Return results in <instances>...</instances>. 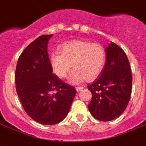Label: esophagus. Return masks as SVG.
<instances>
[{
    "label": "esophagus",
    "mask_w": 146,
    "mask_h": 146,
    "mask_svg": "<svg viewBox=\"0 0 146 146\" xmlns=\"http://www.w3.org/2000/svg\"><path fill=\"white\" fill-rule=\"evenodd\" d=\"M84 88L82 87V86H80V87H76V92H80V91H82V90Z\"/></svg>",
    "instance_id": "obj_1"
}]
</instances>
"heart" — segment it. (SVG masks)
<instances>
[{
  "instance_id": "obj_1",
  "label": "heart",
  "mask_w": 146,
  "mask_h": 146,
  "mask_svg": "<svg viewBox=\"0 0 146 146\" xmlns=\"http://www.w3.org/2000/svg\"><path fill=\"white\" fill-rule=\"evenodd\" d=\"M106 60V51L102 45L84 40H73L60 47V52L50 55V63L54 73L64 79L71 70L72 83H79L86 79L93 80L99 76Z\"/></svg>"
}]
</instances>
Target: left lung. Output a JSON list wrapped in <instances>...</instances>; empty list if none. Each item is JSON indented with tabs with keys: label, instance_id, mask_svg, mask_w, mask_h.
<instances>
[{
	"label": "left lung",
	"instance_id": "1",
	"mask_svg": "<svg viewBox=\"0 0 146 146\" xmlns=\"http://www.w3.org/2000/svg\"><path fill=\"white\" fill-rule=\"evenodd\" d=\"M106 61L95 82L88 86L92 94L88 110L96 119L109 121L122 114L131 98L132 74L126 54L112 42L106 48Z\"/></svg>",
	"mask_w": 146,
	"mask_h": 146
}]
</instances>
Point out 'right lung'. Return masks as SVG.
I'll list each match as a JSON object with an SVG mask.
<instances>
[{
    "label": "right lung",
    "instance_id": "right-lung-1",
    "mask_svg": "<svg viewBox=\"0 0 146 146\" xmlns=\"http://www.w3.org/2000/svg\"><path fill=\"white\" fill-rule=\"evenodd\" d=\"M42 35L19 58L15 73L16 92L26 113L42 124H55L67 115L76 91L52 73L48 42Z\"/></svg>",
    "mask_w": 146,
    "mask_h": 146
}]
</instances>
